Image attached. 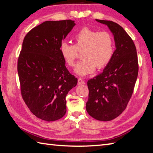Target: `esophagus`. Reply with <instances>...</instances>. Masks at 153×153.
Here are the masks:
<instances>
[{"label":"esophagus","instance_id":"esophagus-1","mask_svg":"<svg viewBox=\"0 0 153 153\" xmlns=\"http://www.w3.org/2000/svg\"><path fill=\"white\" fill-rule=\"evenodd\" d=\"M77 84H78V85H84V84H85V82L82 79L78 78V79H77Z\"/></svg>","mask_w":153,"mask_h":153}]
</instances>
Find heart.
Segmentation results:
<instances>
[{"label":"heart","instance_id":"b5f03b06","mask_svg":"<svg viewBox=\"0 0 153 153\" xmlns=\"http://www.w3.org/2000/svg\"><path fill=\"white\" fill-rule=\"evenodd\" d=\"M74 45L62 43L59 51L63 59L69 67H73L77 51H81L82 59L77 63L74 72L80 76L92 74L97 69L104 68L112 59L114 50L112 35L106 31L85 27L74 37Z\"/></svg>","mask_w":153,"mask_h":153}]
</instances>
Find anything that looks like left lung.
Instances as JSON below:
<instances>
[{"instance_id": "obj_1", "label": "left lung", "mask_w": 153, "mask_h": 153, "mask_svg": "<svg viewBox=\"0 0 153 153\" xmlns=\"http://www.w3.org/2000/svg\"><path fill=\"white\" fill-rule=\"evenodd\" d=\"M96 21L112 33L116 50L102 73L88 81L85 108L94 118L110 121L123 113L132 95L138 72L137 53L132 39L120 25L111 21Z\"/></svg>"}]
</instances>
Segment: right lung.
I'll use <instances>...</instances> for the list:
<instances>
[{
	"label": "right lung",
	"mask_w": 153,
	"mask_h": 153,
	"mask_svg": "<svg viewBox=\"0 0 153 153\" xmlns=\"http://www.w3.org/2000/svg\"><path fill=\"white\" fill-rule=\"evenodd\" d=\"M74 21H48L34 27L24 38L17 70L21 95L30 112L45 121L66 113L65 97L77 84L61 55L63 40Z\"/></svg>",
	"instance_id": "obj_1"
}]
</instances>
